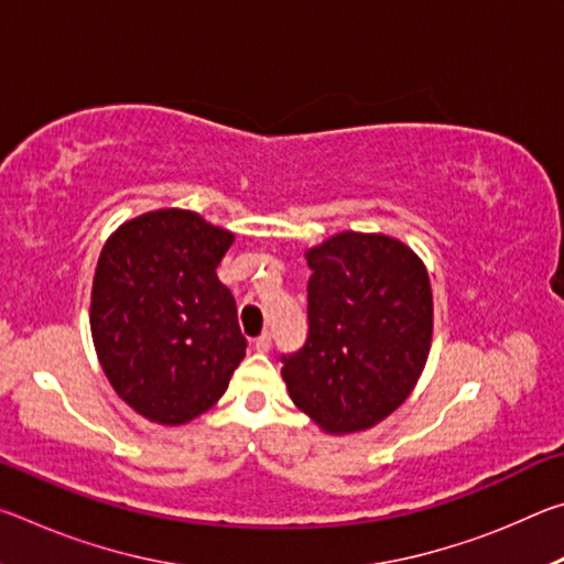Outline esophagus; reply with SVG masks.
Segmentation results:
<instances>
[{
  "label": "esophagus",
  "instance_id": "esophagus-1",
  "mask_svg": "<svg viewBox=\"0 0 564 564\" xmlns=\"http://www.w3.org/2000/svg\"><path fill=\"white\" fill-rule=\"evenodd\" d=\"M253 346H256V350H259V352L271 350V333H261V336L253 340Z\"/></svg>",
  "mask_w": 564,
  "mask_h": 564
}]
</instances>
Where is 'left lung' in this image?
<instances>
[{"label": "left lung", "mask_w": 564, "mask_h": 564, "mask_svg": "<svg viewBox=\"0 0 564 564\" xmlns=\"http://www.w3.org/2000/svg\"><path fill=\"white\" fill-rule=\"evenodd\" d=\"M308 338L281 356L289 395L326 433L368 431L403 403L433 338L423 261L383 234L343 231L305 253Z\"/></svg>", "instance_id": "obj_1"}]
</instances>
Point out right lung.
Masks as SVG:
<instances>
[{
	"mask_svg": "<svg viewBox=\"0 0 564 564\" xmlns=\"http://www.w3.org/2000/svg\"><path fill=\"white\" fill-rule=\"evenodd\" d=\"M234 234L161 208L104 243L91 289V338L123 403L161 425L202 415L226 393L246 338L216 269Z\"/></svg>",
	"mask_w": 564,
	"mask_h": 564,
	"instance_id": "1",
	"label": "right lung"
}]
</instances>
